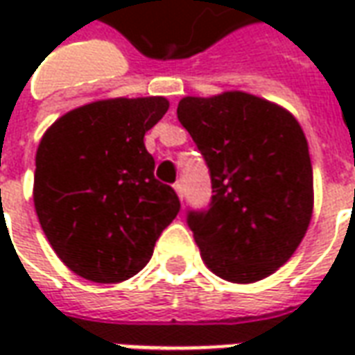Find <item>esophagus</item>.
<instances>
[{
    "mask_svg": "<svg viewBox=\"0 0 355 355\" xmlns=\"http://www.w3.org/2000/svg\"><path fill=\"white\" fill-rule=\"evenodd\" d=\"M175 192L178 193V198H180V200H184V184H182V182H175Z\"/></svg>",
    "mask_w": 355,
    "mask_h": 355,
    "instance_id": "34e87169",
    "label": "esophagus"
}]
</instances>
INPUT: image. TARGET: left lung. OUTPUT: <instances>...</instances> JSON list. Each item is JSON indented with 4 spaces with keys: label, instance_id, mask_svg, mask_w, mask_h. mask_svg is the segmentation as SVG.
Masks as SVG:
<instances>
[{
    "label": "left lung",
    "instance_id": "8db88e82",
    "mask_svg": "<svg viewBox=\"0 0 355 355\" xmlns=\"http://www.w3.org/2000/svg\"><path fill=\"white\" fill-rule=\"evenodd\" d=\"M177 116L211 177L207 207L186 213L205 264L234 283L274 274L297 251L312 218V162L298 121L239 91L186 96Z\"/></svg>",
    "mask_w": 355,
    "mask_h": 355
}]
</instances>
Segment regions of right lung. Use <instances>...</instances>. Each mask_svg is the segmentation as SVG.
<instances>
[{"label":"right lung","instance_id":"right-lung-1","mask_svg":"<svg viewBox=\"0 0 355 355\" xmlns=\"http://www.w3.org/2000/svg\"><path fill=\"white\" fill-rule=\"evenodd\" d=\"M169 110L163 96L81 106L51 125L35 154L34 205L58 259L94 283L139 274L180 211L154 177L144 135Z\"/></svg>","mask_w":355,"mask_h":355}]
</instances>
